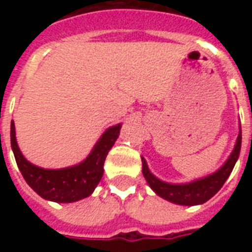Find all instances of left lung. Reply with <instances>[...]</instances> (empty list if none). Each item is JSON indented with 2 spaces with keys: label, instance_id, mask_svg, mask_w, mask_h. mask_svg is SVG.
Masks as SVG:
<instances>
[{
  "label": "left lung",
  "instance_id": "left-lung-1",
  "mask_svg": "<svg viewBox=\"0 0 252 252\" xmlns=\"http://www.w3.org/2000/svg\"><path fill=\"white\" fill-rule=\"evenodd\" d=\"M240 147H242V126H239L238 139H236L231 155L228 157L221 167L212 174L191 181V182H186V184H170V182H164V181L159 180L158 177H155L148 169L146 159L142 157L143 175L150 188L164 200L177 204V205H201L208 200H211L212 197L221 189V186L224 185V182L227 181L235 167V163H236L239 154H240Z\"/></svg>",
  "mask_w": 252,
  "mask_h": 252
}]
</instances>
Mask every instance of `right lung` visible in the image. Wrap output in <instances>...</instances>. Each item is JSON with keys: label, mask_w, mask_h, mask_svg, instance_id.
<instances>
[{"label": "right lung", "mask_w": 252, "mask_h": 252, "mask_svg": "<svg viewBox=\"0 0 252 252\" xmlns=\"http://www.w3.org/2000/svg\"><path fill=\"white\" fill-rule=\"evenodd\" d=\"M121 124L109 126L81 163L63 169H43L24 158L16 140L14 123H10V144L16 163L27 184L41 198L54 202H75L92 194L104 174V162L120 135Z\"/></svg>", "instance_id": "right-lung-1"}]
</instances>
